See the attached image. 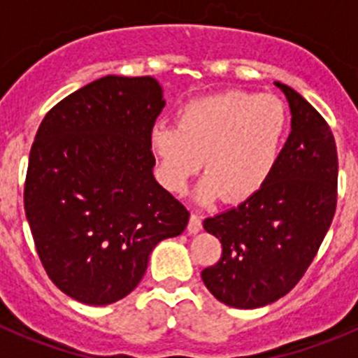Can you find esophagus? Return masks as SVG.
<instances>
[{"instance_id": "esophagus-1", "label": "esophagus", "mask_w": 358, "mask_h": 358, "mask_svg": "<svg viewBox=\"0 0 358 358\" xmlns=\"http://www.w3.org/2000/svg\"><path fill=\"white\" fill-rule=\"evenodd\" d=\"M201 229H202L201 215L192 213V217H189V222H188V231L192 233V235H195V233H199Z\"/></svg>"}]
</instances>
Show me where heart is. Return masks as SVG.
<instances>
[{
  "instance_id": "obj_1",
  "label": "heart",
  "mask_w": 358,
  "mask_h": 358,
  "mask_svg": "<svg viewBox=\"0 0 358 358\" xmlns=\"http://www.w3.org/2000/svg\"><path fill=\"white\" fill-rule=\"evenodd\" d=\"M287 129L289 113L280 98L231 91L186 103L177 125L152 129L150 145L170 189L182 192L204 157L201 197L220 195L235 204L255 195L273 173Z\"/></svg>"
}]
</instances>
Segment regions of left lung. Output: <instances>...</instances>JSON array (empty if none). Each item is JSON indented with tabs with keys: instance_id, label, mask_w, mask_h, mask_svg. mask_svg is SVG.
<instances>
[{
	"instance_id": "8db88e82",
	"label": "left lung",
	"mask_w": 358,
	"mask_h": 358,
	"mask_svg": "<svg viewBox=\"0 0 358 358\" xmlns=\"http://www.w3.org/2000/svg\"><path fill=\"white\" fill-rule=\"evenodd\" d=\"M292 131L265 185L240 206L204 220L222 243L201 273L218 301L260 308L289 294L317 255L337 206V147L327 120L289 85Z\"/></svg>"
}]
</instances>
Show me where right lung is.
I'll use <instances>...</instances> for the list:
<instances>
[{"label": "right lung", "mask_w": 358, "mask_h": 358, "mask_svg": "<svg viewBox=\"0 0 358 358\" xmlns=\"http://www.w3.org/2000/svg\"><path fill=\"white\" fill-rule=\"evenodd\" d=\"M163 107L156 78L107 75L41 122L24 211L44 271L77 301L103 306L131 294L152 249L188 224L189 211L152 176Z\"/></svg>", "instance_id": "right-lung-1"}]
</instances>
